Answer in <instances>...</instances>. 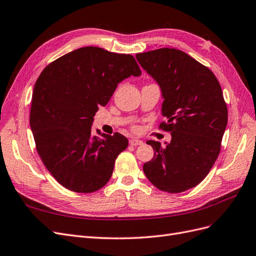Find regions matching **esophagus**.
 I'll return each mask as SVG.
<instances>
[{
	"mask_svg": "<svg viewBox=\"0 0 256 256\" xmlns=\"http://www.w3.org/2000/svg\"><path fill=\"white\" fill-rule=\"evenodd\" d=\"M130 144L133 146H138L144 144V141L142 140H139V139H130Z\"/></svg>",
	"mask_w": 256,
	"mask_h": 256,
	"instance_id": "1",
	"label": "esophagus"
}]
</instances>
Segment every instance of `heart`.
<instances>
[{
    "label": "heart",
    "mask_w": 256,
    "mask_h": 256,
    "mask_svg": "<svg viewBox=\"0 0 256 256\" xmlns=\"http://www.w3.org/2000/svg\"><path fill=\"white\" fill-rule=\"evenodd\" d=\"M133 130H137V128H133Z\"/></svg>",
    "instance_id": "heart-1"
}]
</instances>
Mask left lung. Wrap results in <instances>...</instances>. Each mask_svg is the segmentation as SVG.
Wrapping results in <instances>:
<instances>
[{
	"label": "left lung",
	"mask_w": 256,
	"mask_h": 256,
	"mask_svg": "<svg viewBox=\"0 0 256 256\" xmlns=\"http://www.w3.org/2000/svg\"><path fill=\"white\" fill-rule=\"evenodd\" d=\"M136 59L162 92L159 128L171 142L148 140L154 157L144 164L148 180L160 191L182 193L200 184L215 164L228 123V108L215 74L188 54L159 48L137 54Z\"/></svg>",
	"instance_id": "left-lung-1"
}]
</instances>
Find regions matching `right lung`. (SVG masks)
<instances>
[{
    "label": "right lung",
    "instance_id": "add662e5",
    "mask_svg": "<svg viewBox=\"0 0 256 256\" xmlns=\"http://www.w3.org/2000/svg\"><path fill=\"white\" fill-rule=\"evenodd\" d=\"M140 74L132 54L86 46L52 61L36 79L30 116L36 152L68 190L92 193L110 180L128 140L92 132L94 116L119 82Z\"/></svg>",
    "mask_w": 256,
    "mask_h": 256
}]
</instances>
